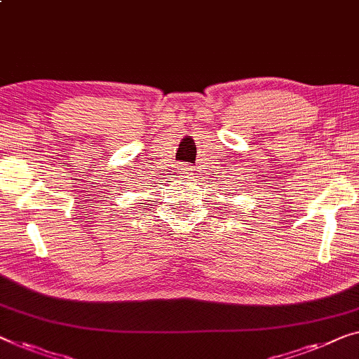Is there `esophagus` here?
Instances as JSON below:
<instances>
[{"mask_svg":"<svg viewBox=\"0 0 359 359\" xmlns=\"http://www.w3.org/2000/svg\"><path fill=\"white\" fill-rule=\"evenodd\" d=\"M192 171H194V168H191L189 165H181V168H180V175H184V176H191L192 175Z\"/></svg>","mask_w":359,"mask_h":359,"instance_id":"1","label":"esophagus"}]
</instances>
